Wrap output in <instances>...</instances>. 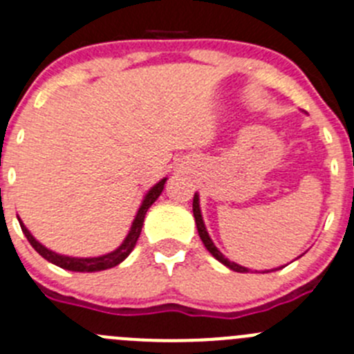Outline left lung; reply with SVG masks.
Wrapping results in <instances>:
<instances>
[{"mask_svg":"<svg viewBox=\"0 0 354 354\" xmlns=\"http://www.w3.org/2000/svg\"><path fill=\"white\" fill-rule=\"evenodd\" d=\"M193 216H194V221H196V228H198V235L200 239H202L203 245L207 248V251L210 252V254L214 256L216 259H219L223 265H226L228 268H232V270L235 272H249V268L242 267V265H236L233 263V261H230L228 258H225L223 256V252L219 251V249L214 245V242L210 241V236L209 233H207V228L205 225H203V219H202V212H200V203H198V194H194V198H193Z\"/></svg>","mask_w":354,"mask_h":354,"instance_id":"1","label":"left lung"}]
</instances>
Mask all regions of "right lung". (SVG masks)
<instances>
[{"label": "right lung", "mask_w": 354, "mask_h": 354, "mask_svg": "<svg viewBox=\"0 0 354 354\" xmlns=\"http://www.w3.org/2000/svg\"><path fill=\"white\" fill-rule=\"evenodd\" d=\"M165 183H167V179L160 180V183L156 184V186L152 187L147 194H145L144 202H142L140 209H138L137 217H135V221H133L131 230H129V233H128V236L124 239V242H122V244L119 245L115 251L109 252V254L98 256V258H70V256H63V254H57V252L48 251L45 245H41L40 242H38L37 239H35V236L28 232V228L22 225L21 219H19V223H21V228H22V232H24L26 239L29 241V244L33 245L35 251H37L40 256H44V258L47 259V261H50V263L57 265V267H61V268H66V270H71V272L106 270V268H112V267H115V265L121 263V261H124V259L128 258L129 252L133 251V248H135V244H137V241H138V236H140L142 226H144L145 214H147L149 207H151L152 203L158 200V196L161 194V191H163V187H165Z\"/></svg>", "instance_id": "add662e5"}]
</instances>
